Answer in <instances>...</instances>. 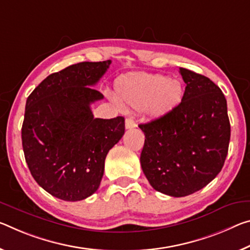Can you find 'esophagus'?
I'll return each mask as SVG.
<instances>
[{"label":"esophagus","instance_id":"esophagus-1","mask_svg":"<svg viewBox=\"0 0 250 250\" xmlns=\"http://www.w3.org/2000/svg\"><path fill=\"white\" fill-rule=\"evenodd\" d=\"M136 126H137V124L132 117H128L125 119V128L126 129H133V128H136Z\"/></svg>","mask_w":250,"mask_h":250}]
</instances>
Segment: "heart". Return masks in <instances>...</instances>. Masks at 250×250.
I'll use <instances>...</instances> for the list:
<instances>
[{"mask_svg":"<svg viewBox=\"0 0 250 250\" xmlns=\"http://www.w3.org/2000/svg\"><path fill=\"white\" fill-rule=\"evenodd\" d=\"M184 96V83L164 74H136L118 85V98L122 104L134 110L146 109L157 118L175 110Z\"/></svg>","mask_w":250,"mask_h":250,"instance_id":"heart-1","label":"heart"}]
</instances>
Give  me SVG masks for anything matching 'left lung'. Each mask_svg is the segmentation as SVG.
<instances>
[{
    "mask_svg": "<svg viewBox=\"0 0 250 250\" xmlns=\"http://www.w3.org/2000/svg\"><path fill=\"white\" fill-rule=\"evenodd\" d=\"M175 110L139 128L145 133L142 171L157 191L185 197L203 189L223 169L230 140L227 101L210 79L188 69Z\"/></svg>",
    "mask_w": 250,
    "mask_h": 250,
    "instance_id": "left-lung-1",
    "label": "left lung"
}]
</instances>
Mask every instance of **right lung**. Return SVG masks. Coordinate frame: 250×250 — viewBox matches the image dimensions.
Returning a JSON list of instances; mask_svg holds the SVG:
<instances>
[{
    "label": "right lung",
    "instance_id": "right-lung-1",
    "mask_svg": "<svg viewBox=\"0 0 250 250\" xmlns=\"http://www.w3.org/2000/svg\"><path fill=\"white\" fill-rule=\"evenodd\" d=\"M111 61L81 62L50 74L26 100L22 146L31 175L65 201L98 190L109 150L125 134V118H94L91 104L104 99L97 84Z\"/></svg>",
    "mask_w": 250,
    "mask_h": 250
}]
</instances>
